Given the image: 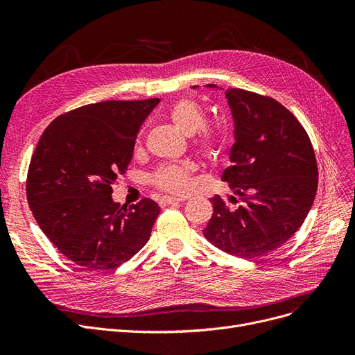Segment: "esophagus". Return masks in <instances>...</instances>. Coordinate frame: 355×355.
Instances as JSON below:
<instances>
[{
	"label": "esophagus",
	"mask_w": 355,
	"mask_h": 355,
	"mask_svg": "<svg viewBox=\"0 0 355 355\" xmlns=\"http://www.w3.org/2000/svg\"><path fill=\"white\" fill-rule=\"evenodd\" d=\"M180 201H182V200L175 198V197H162V198L159 200V206H161V207H165V206H170V204H178Z\"/></svg>",
	"instance_id": "obj_1"
}]
</instances>
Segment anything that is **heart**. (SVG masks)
Returning <instances> with one entry per match:
<instances>
[{
	"mask_svg": "<svg viewBox=\"0 0 355 355\" xmlns=\"http://www.w3.org/2000/svg\"><path fill=\"white\" fill-rule=\"evenodd\" d=\"M166 116L184 135H194L200 154L216 161L226 146V135L218 126L207 125V114L202 105L193 98H182L174 102ZM141 141H138V145ZM191 166L189 164H165L149 175L153 187L170 194L181 196L187 193L191 182Z\"/></svg>",
	"mask_w": 355,
	"mask_h": 355,
	"instance_id": "b5f03b06",
	"label": "heart"
}]
</instances>
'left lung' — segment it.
<instances>
[{
  "label": "left lung",
  "instance_id": "obj_1",
  "mask_svg": "<svg viewBox=\"0 0 355 355\" xmlns=\"http://www.w3.org/2000/svg\"><path fill=\"white\" fill-rule=\"evenodd\" d=\"M226 98L236 141L221 180L241 202L233 207L211 197L213 216L202 233L223 252L257 259L302 226L318 189V166L306 130L282 103L243 89H227Z\"/></svg>",
  "mask_w": 355,
  "mask_h": 355
}]
</instances>
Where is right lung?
Wrapping results in <instances>:
<instances>
[{
	"label": "right lung",
	"instance_id": "add662e5",
	"mask_svg": "<svg viewBox=\"0 0 355 355\" xmlns=\"http://www.w3.org/2000/svg\"><path fill=\"white\" fill-rule=\"evenodd\" d=\"M159 103L106 101L55 118L35 146L27 200L51 243L85 269L109 270L149 240L159 207L151 198L132 206L112 200V185L132 159L138 130Z\"/></svg>",
	"mask_w": 355,
	"mask_h": 355
}]
</instances>
